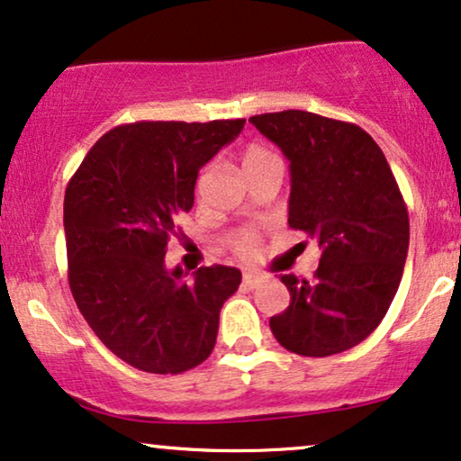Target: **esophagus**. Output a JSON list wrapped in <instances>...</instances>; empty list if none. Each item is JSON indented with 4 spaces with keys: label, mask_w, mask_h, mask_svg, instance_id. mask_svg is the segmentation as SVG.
<instances>
[{
    "label": "esophagus",
    "mask_w": 461,
    "mask_h": 461,
    "mask_svg": "<svg viewBox=\"0 0 461 461\" xmlns=\"http://www.w3.org/2000/svg\"><path fill=\"white\" fill-rule=\"evenodd\" d=\"M266 281L264 275H258V273H247L242 276V287L245 290H255V287H259Z\"/></svg>",
    "instance_id": "esophagus-1"
}]
</instances>
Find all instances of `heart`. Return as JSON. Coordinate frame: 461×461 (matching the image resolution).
<instances>
[{
  "label": "heart",
  "instance_id": "obj_1",
  "mask_svg": "<svg viewBox=\"0 0 461 461\" xmlns=\"http://www.w3.org/2000/svg\"><path fill=\"white\" fill-rule=\"evenodd\" d=\"M270 160H276V157L270 149L258 146V143H251V146H247L245 152H242V169H245V174H249V171L262 167V165L270 163ZM231 245H234V251L240 255V258H253L255 251H258V234L251 230L240 231Z\"/></svg>",
  "mask_w": 461,
  "mask_h": 461
}]
</instances>
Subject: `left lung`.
Returning <instances> with one entry per match:
<instances>
[{
    "label": "left lung",
    "mask_w": 461,
    "mask_h": 461,
    "mask_svg": "<svg viewBox=\"0 0 461 461\" xmlns=\"http://www.w3.org/2000/svg\"><path fill=\"white\" fill-rule=\"evenodd\" d=\"M249 122L290 160V223L321 249L313 279L281 275L290 307L270 318L301 357L350 350L378 329L406 264L410 221L395 176L360 126L301 109Z\"/></svg>",
    "instance_id": "left-lung-1"
}]
</instances>
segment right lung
<instances>
[{
    "instance_id": "1",
    "label": "right lung",
    "mask_w": 461,
    "mask_h": 461,
    "mask_svg": "<svg viewBox=\"0 0 461 461\" xmlns=\"http://www.w3.org/2000/svg\"><path fill=\"white\" fill-rule=\"evenodd\" d=\"M245 120L135 122L94 143L64 195L68 284L115 357L148 374H182L212 352L240 270L203 266L193 284L165 253L195 202L197 174Z\"/></svg>"
}]
</instances>
